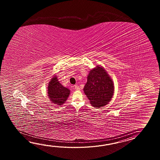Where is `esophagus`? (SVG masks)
<instances>
[{
    "label": "esophagus",
    "instance_id": "34e87169",
    "mask_svg": "<svg viewBox=\"0 0 160 160\" xmlns=\"http://www.w3.org/2000/svg\"><path fill=\"white\" fill-rule=\"evenodd\" d=\"M74 88H75V90H80V88L78 85H74Z\"/></svg>",
    "mask_w": 160,
    "mask_h": 160
}]
</instances>
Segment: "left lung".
<instances>
[{
	"instance_id": "obj_1",
	"label": "left lung",
	"mask_w": 160,
	"mask_h": 160,
	"mask_svg": "<svg viewBox=\"0 0 160 160\" xmlns=\"http://www.w3.org/2000/svg\"><path fill=\"white\" fill-rule=\"evenodd\" d=\"M114 89L112 79L104 68L98 66L90 70L83 90L91 105L99 108L110 102Z\"/></svg>"
}]
</instances>
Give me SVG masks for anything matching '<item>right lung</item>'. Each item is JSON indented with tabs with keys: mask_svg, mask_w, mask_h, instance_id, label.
I'll return each mask as SVG.
<instances>
[{
	"mask_svg": "<svg viewBox=\"0 0 160 160\" xmlns=\"http://www.w3.org/2000/svg\"><path fill=\"white\" fill-rule=\"evenodd\" d=\"M48 93L51 102L58 105H61L68 98L70 90L61 85L58 81L56 75H55L48 83Z\"/></svg>",
	"mask_w": 160,
	"mask_h": 160,
	"instance_id": "add662e5",
	"label": "right lung"
}]
</instances>
